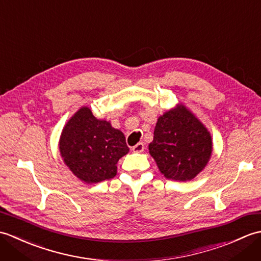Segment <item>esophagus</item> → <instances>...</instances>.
<instances>
[{"instance_id": "34e87169", "label": "esophagus", "mask_w": 261, "mask_h": 261, "mask_svg": "<svg viewBox=\"0 0 261 261\" xmlns=\"http://www.w3.org/2000/svg\"><path fill=\"white\" fill-rule=\"evenodd\" d=\"M143 149H145V143L143 142L137 143L135 147H132V150H134L135 152H142Z\"/></svg>"}]
</instances>
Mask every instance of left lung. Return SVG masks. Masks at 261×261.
Listing matches in <instances>:
<instances>
[{
    "label": "left lung",
    "instance_id": "1",
    "mask_svg": "<svg viewBox=\"0 0 261 261\" xmlns=\"http://www.w3.org/2000/svg\"><path fill=\"white\" fill-rule=\"evenodd\" d=\"M149 152L166 178L186 181L206 166L212 139L206 127L181 107L158 119Z\"/></svg>",
    "mask_w": 261,
    "mask_h": 261
}]
</instances>
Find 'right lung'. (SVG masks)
<instances>
[{"label":"right lung","mask_w":261,"mask_h":261,"mask_svg":"<svg viewBox=\"0 0 261 261\" xmlns=\"http://www.w3.org/2000/svg\"><path fill=\"white\" fill-rule=\"evenodd\" d=\"M59 149L74 175L88 184L113 178L119 159L129 151L123 134L94 118L88 108H82L65 125Z\"/></svg>","instance_id":"obj_1"}]
</instances>
